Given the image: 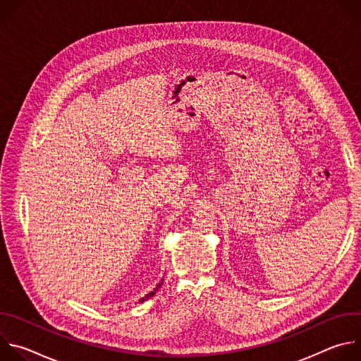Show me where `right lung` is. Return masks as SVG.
Wrapping results in <instances>:
<instances>
[{
	"label": "right lung",
	"instance_id": "obj_1",
	"mask_svg": "<svg viewBox=\"0 0 361 361\" xmlns=\"http://www.w3.org/2000/svg\"><path fill=\"white\" fill-rule=\"evenodd\" d=\"M163 281H164V280H161V281H160V283H159V284H157V286H156V288H154V290H152V291H149V293H148V294H145V295H144V297H142V298H141V300H140V301H141V302H142V301H144V300H148V298H151V297H152V295H154V294H156V293H157V291H159V288H160V287H161V286H163Z\"/></svg>",
	"mask_w": 361,
	"mask_h": 361
}]
</instances>
